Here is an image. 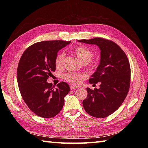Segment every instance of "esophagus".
I'll return each mask as SVG.
<instances>
[{"instance_id":"34e87169","label":"esophagus","mask_w":148,"mask_h":148,"mask_svg":"<svg viewBox=\"0 0 148 148\" xmlns=\"http://www.w3.org/2000/svg\"><path fill=\"white\" fill-rule=\"evenodd\" d=\"M77 86H74V85H71V86H70V88H71V90H74V89H76V88H77Z\"/></svg>"}]
</instances>
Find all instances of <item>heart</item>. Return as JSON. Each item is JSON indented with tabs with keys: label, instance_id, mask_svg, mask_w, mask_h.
Listing matches in <instances>:
<instances>
[{
	"label": "heart",
	"instance_id": "1",
	"mask_svg": "<svg viewBox=\"0 0 148 148\" xmlns=\"http://www.w3.org/2000/svg\"><path fill=\"white\" fill-rule=\"evenodd\" d=\"M72 51L74 53L79 60L84 63L88 64L90 62L93 57V53L90 49L86 48L84 46H78L75 48ZM65 58V54L62 52L58 53L56 55L55 64L57 68H60L63 66ZM93 67L94 64L92 65ZM86 74L84 73H77V72H69V73L64 75V79L72 84H79L83 82V81L86 77Z\"/></svg>",
	"mask_w": 148,
	"mask_h": 148
}]
</instances>
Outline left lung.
<instances>
[{
  "mask_svg": "<svg viewBox=\"0 0 148 148\" xmlns=\"http://www.w3.org/2000/svg\"><path fill=\"white\" fill-rule=\"evenodd\" d=\"M77 41L95 45L100 49V64L89 79L90 84L100 83V88H87L83 108L93 117H107L120 107L127 95L130 84L129 61L123 49L112 40L96 37Z\"/></svg>",
  "mask_w": 148,
  "mask_h": 148,
  "instance_id": "obj_1",
  "label": "left lung"
}]
</instances>
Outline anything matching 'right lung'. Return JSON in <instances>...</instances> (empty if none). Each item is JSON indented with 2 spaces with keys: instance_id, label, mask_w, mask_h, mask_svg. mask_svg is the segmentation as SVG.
I'll list each match as a JSON object with an SVG mask.
<instances>
[{
  "instance_id": "1",
  "label": "right lung",
  "mask_w": 148,
  "mask_h": 148,
  "mask_svg": "<svg viewBox=\"0 0 148 148\" xmlns=\"http://www.w3.org/2000/svg\"><path fill=\"white\" fill-rule=\"evenodd\" d=\"M64 40H44L27 48L21 56L17 69L19 89L25 102L40 117H54L60 112L64 97L70 91L69 84L62 81L53 88L47 79L55 71L57 53L70 44Z\"/></svg>"
}]
</instances>
